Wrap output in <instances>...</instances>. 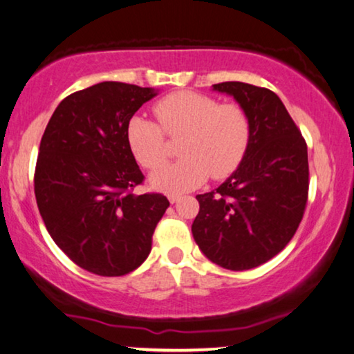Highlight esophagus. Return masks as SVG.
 <instances>
[{"mask_svg": "<svg viewBox=\"0 0 354 354\" xmlns=\"http://www.w3.org/2000/svg\"><path fill=\"white\" fill-rule=\"evenodd\" d=\"M168 200H170V203H176V202H179V200H181V195L170 194V195H168Z\"/></svg>", "mask_w": 354, "mask_h": 354, "instance_id": "1", "label": "esophagus"}]
</instances>
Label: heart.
Here are the masks:
<instances>
[{
  "mask_svg": "<svg viewBox=\"0 0 354 354\" xmlns=\"http://www.w3.org/2000/svg\"><path fill=\"white\" fill-rule=\"evenodd\" d=\"M159 125L140 115L127 124V141L135 159L154 168L165 159L167 141L181 136V159L152 171L151 186L163 192H186L211 176L225 178L240 165L251 140V122L236 103H221L209 95L181 91L154 104Z\"/></svg>",
  "mask_w": 354,
  "mask_h": 354,
  "instance_id": "heart-1",
  "label": "heart"
}]
</instances>
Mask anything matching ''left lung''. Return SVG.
<instances>
[{
	"label": "left lung",
	"instance_id": "1",
	"mask_svg": "<svg viewBox=\"0 0 354 354\" xmlns=\"http://www.w3.org/2000/svg\"><path fill=\"white\" fill-rule=\"evenodd\" d=\"M246 111L251 140L240 165L216 189L197 195L195 243L227 270H250L286 246L308 198L307 143L275 92L245 82L214 84Z\"/></svg>",
	"mask_w": 354,
	"mask_h": 354
}]
</instances>
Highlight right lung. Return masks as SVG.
I'll list each match as a JSON object with an SVG mask.
<instances>
[{
	"instance_id": "1",
	"label": "right lung",
	"mask_w": 354,
	"mask_h": 354,
	"mask_svg": "<svg viewBox=\"0 0 354 354\" xmlns=\"http://www.w3.org/2000/svg\"><path fill=\"white\" fill-rule=\"evenodd\" d=\"M157 91L100 82L63 100L41 138L35 195L57 246L84 270L122 277L149 256L152 234L170 207L143 183L127 124Z\"/></svg>"
}]
</instances>
